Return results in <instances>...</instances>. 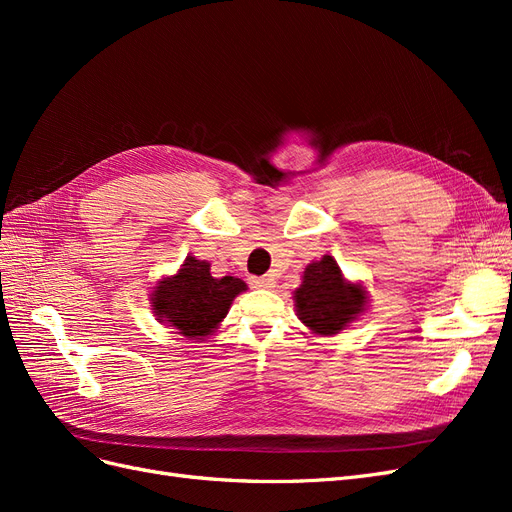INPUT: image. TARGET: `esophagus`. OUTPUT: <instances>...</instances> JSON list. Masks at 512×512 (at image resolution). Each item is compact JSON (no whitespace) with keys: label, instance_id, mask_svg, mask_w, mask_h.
Masks as SVG:
<instances>
[{"label":"esophagus","instance_id":"esophagus-1","mask_svg":"<svg viewBox=\"0 0 512 512\" xmlns=\"http://www.w3.org/2000/svg\"><path fill=\"white\" fill-rule=\"evenodd\" d=\"M252 286L254 288H273L275 286V282H273V277H269V275H262V277H252Z\"/></svg>","mask_w":512,"mask_h":512}]
</instances>
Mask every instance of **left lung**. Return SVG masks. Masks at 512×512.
I'll use <instances>...</instances> for the list:
<instances>
[{"label":"left lung","instance_id":"1","mask_svg":"<svg viewBox=\"0 0 512 512\" xmlns=\"http://www.w3.org/2000/svg\"><path fill=\"white\" fill-rule=\"evenodd\" d=\"M294 301L299 318L309 329L320 335H335L363 312L367 297L363 286L348 284L337 262L324 256L307 265L301 288L294 290Z\"/></svg>","mask_w":512,"mask_h":512}]
</instances>
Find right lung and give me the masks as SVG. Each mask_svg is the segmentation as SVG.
I'll list each match as a JSON object with an SVG mask.
<instances>
[{
    "label": "right lung",
    "instance_id": "1",
    "mask_svg": "<svg viewBox=\"0 0 512 512\" xmlns=\"http://www.w3.org/2000/svg\"><path fill=\"white\" fill-rule=\"evenodd\" d=\"M207 260L188 256L175 277H166L153 292V309L181 335L203 339L228 314L232 299L247 290L239 277H213Z\"/></svg>",
    "mask_w": 512,
    "mask_h": 512
}]
</instances>
